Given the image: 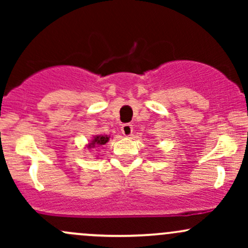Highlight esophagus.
I'll return each instance as SVG.
<instances>
[{
    "label": "esophagus",
    "mask_w": 248,
    "mask_h": 248,
    "mask_svg": "<svg viewBox=\"0 0 248 248\" xmlns=\"http://www.w3.org/2000/svg\"><path fill=\"white\" fill-rule=\"evenodd\" d=\"M121 132H122V134H124V136H130V135H132V133H133V126L130 124H122Z\"/></svg>",
    "instance_id": "esophagus-1"
}]
</instances>
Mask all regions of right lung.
Wrapping results in <instances>:
<instances>
[{"mask_svg": "<svg viewBox=\"0 0 248 248\" xmlns=\"http://www.w3.org/2000/svg\"><path fill=\"white\" fill-rule=\"evenodd\" d=\"M108 136H104V135H96L94 136V140L91 142L90 144H88V148H92L94 146H102V144H105L106 142H108Z\"/></svg>", "mask_w": 248, "mask_h": 248, "instance_id": "right-lung-1", "label": "right lung"}]
</instances>
